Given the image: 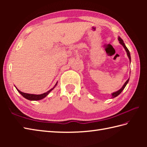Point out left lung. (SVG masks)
Returning <instances> with one entry per match:
<instances>
[{
  "mask_svg": "<svg viewBox=\"0 0 147 147\" xmlns=\"http://www.w3.org/2000/svg\"><path fill=\"white\" fill-rule=\"evenodd\" d=\"M118 40H119V43H121V44L123 46V47L124 48V49H125V51H126V53H127V57H128V58H129V61L131 62V55H130V53H129V50L127 49V48L126 47L125 44H124L123 40H122L119 36L118 37ZM129 78L126 81V82H125V83H124V85H123V87H122V88H121L120 90H119L118 91L112 93V98H114V97H115V96H118L120 94V93L122 92V91H123V90L124 89V88H125V87H126V85L127 84V83H128V82H129Z\"/></svg>",
  "mask_w": 147,
  "mask_h": 147,
  "instance_id": "obj_1",
  "label": "left lung"
}]
</instances>
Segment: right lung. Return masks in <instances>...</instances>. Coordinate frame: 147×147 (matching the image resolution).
I'll return each instance as SVG.
<instances>
[{
	"mask_svg": "<svg viewBox=\"0 0 147 147\" xmlns=\"http://www.w3.org/2000/svg\"><path fill=\"white\" fill-rule=\"evenodd\" d=\"M57 82L56 83V84L55 85V86H54V88H52V89H51L50 90H49V91H47V92H45V93H42V94H40V95H35V94H29V93H23V92H21L20 90H19L16 87V89H17V90L18 91V92L20 93V94L23 96V97H24L25 98H26V99H28V100H41V99H43V98H45V96H47L48 95V94L49 93L51 92L52 90L54 89L55 87L56 86V85H57Z\"/></svg>",
	"mask_w": 147,
	"mask_h": 147,
	"instance_id": "right-lung-1",
	"label": "right lung"
}]
</instances>
